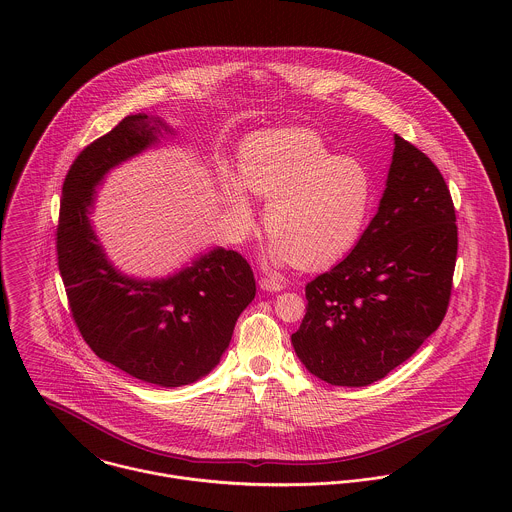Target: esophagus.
Returning a JSON list of instances; mask_svg holds the SVG:
<instances>
[{"label":"esophagus","instance_id":"obj_1","mask_svg":"<svg viewBox=\"0 0 512 512\" xmlns=\"http://www.w3.org/2000/svg\"><path fill=\"white\" fill-rule=\"evenodd\" d=\"M260 288L266 290V292H280V290H284V284L280 280H274V278H262Z\"/></svg>","mask_w":512,"mask_h":512}]
</instances>
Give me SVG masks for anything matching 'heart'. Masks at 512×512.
I'll return each instance as SVG.
<instances>
[{"label": "heart", "instance_id": "obj_1", "mask_svg": "<svg viewBox=\"0 0 512 512\" xmlns=\"http://www.w3.org/2000/svg\"><path fill=\"white\" fill-rule=\"evenodd\" d=\"M240 177L222 169L230 215L252 219L248 191L266 199L264 226L276 262L319 268L353 248L372 203V177L359 159L335 155L311 130L282 128L250 136L238 151Z\"/></svg>", "mask_w": 512, "mask_h": 512}]
</instances>
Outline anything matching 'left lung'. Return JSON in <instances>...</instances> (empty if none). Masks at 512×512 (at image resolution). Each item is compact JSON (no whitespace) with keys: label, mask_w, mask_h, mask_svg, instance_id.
I'll return each instance as SVG.
<instances>
[{"label":"left lung","mask_w":512,"mask_h":512,"mask_svg":"<svg viewBox=\"0 0 512 512\" xmlns=\"http://www.w3.org/2000/svg\"><path fill=\"white\" fill-rule=\"evenodd\" d=\"M455 256V209L438 167L394 136L374 219L343 262L305 286L297 359L333 386L384 378L443 321Z\"/></svg>","instance_id":"obj_1"}]
</instances>
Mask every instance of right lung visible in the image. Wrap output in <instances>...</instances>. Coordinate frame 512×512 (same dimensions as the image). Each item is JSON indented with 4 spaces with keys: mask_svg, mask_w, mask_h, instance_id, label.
<instances>
[{
    "mask_svg": "<svg viewBox=\"0 0 512 512\" xmlns=\"http://www.w3.org/2000/svg\"><path fill=\"white\" fill-rule=\"evenodd\" d=\"M163 134L173 130L161 118L134 114L80 151L63 185L57 254L74 323L96 357L175 388L219 365L256 282L250 264L220 246L153 280L128 276L108 260L90 220L96 187Z\"/></svg>",
    "mask_w": 512,
    "mask_h": 512,
    "instance_id": "obj_1",
    "label": "right lung"
}]
</instances>
